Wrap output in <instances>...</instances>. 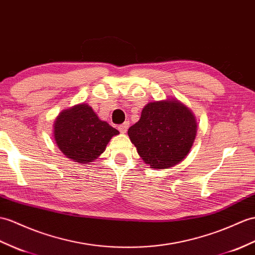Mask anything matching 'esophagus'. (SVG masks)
Listing matches in <instances>:
<instances>
[{
  "label": "esophagus",
  "instance_id": "obj_1",
  "mask_svg": "<svg viewBox=\"0 0 255 255\" xmlns=\"http://www.w3.org/2000/svg\"><path fill=\"white\" fill-rule=\"evenodd\" d=\"M128 127H129V123H128V122H125L124 124H122V125L118 126V130H120V131H121L122 133H125V132L127 131Z\"/></svg>",
  "mask_w": 255,
  "mask_h": 255
}]
</instances>
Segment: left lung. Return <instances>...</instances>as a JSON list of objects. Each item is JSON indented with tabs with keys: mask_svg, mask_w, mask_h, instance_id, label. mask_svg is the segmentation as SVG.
<instances>
[{
	"mask_svg": "<svg viewBox=\"0 0 255 255\" xmlns=\"http://www.w3.org/2000/svg\"><path fill=\"white\" fill-rule=\"evenodd\" d=\"M197 134L192 112L178 100L147 103L128 135L141 158L151 168L173 167L185 158Z\"/></svg>",
	"mask_w": 255,
	"mask_h": 255,
	"instance_id": "left-lung-1",
	"label": "left lung"
}]
</instances>
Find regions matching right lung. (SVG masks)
Wrapping results in <instances>:
<instances>
[{
    "mask_svg": "<svg viewBox=\"0 0 255 255\" xmlns=\"http://www.w3.org/2000/svg\"><path fill=\"white\" fill-rule=\"evenodd\" d=\"M56 144L68 158L90 163L102 154L112 137L120 133L101 121L88 104H77L62 111L54 123Z\"/></svg>",
    "mask_w": 255,
    "mask_h": 255,
    "instance_id": "right-lung-1",
    "label": "right lung"
}]
</instances>
